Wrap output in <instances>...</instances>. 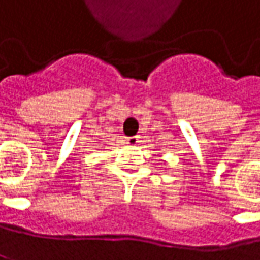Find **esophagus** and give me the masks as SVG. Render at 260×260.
I'll return each mask as SVG.
<instances>
[{
	"mask_svg": "<svg viewBox=\"0 0 260 260\" xmlns=\"http://www.w3.org/2000/svg\"><path fill=\"white\" fill-rule=\"evenodd\" d=\"M127 143H128V145H132V146H135V145H138V143H139V138H138V136L127 138Z\"/></svg>",
	"mask_w": 260,
	"mask_h": 260,
	"instance_id": "esophagus-1",
	"label": "esophagus"
}]
</instances>
